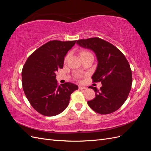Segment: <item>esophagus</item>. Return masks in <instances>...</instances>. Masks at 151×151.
Instances as JSON below:
<instances>
[{"label": "esophagus", "instance_id": "1", "mask_svg": "<svg viewBox=\"0 0 151 151\" xmlns=\"http://www.w3.org/2000/svg\"><path fill=\"white\" fill-rule=\"evenodd\" d=\"M79 89H81V90L86 89V87H84V86H79Z\"/></svg>", "mask_w": 151, "mask_h": 151}]
</instances>
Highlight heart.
<instances>
[{
    "instance_id": "obj_1",
    "label": "heart",
    "mask_w": 151,
    "mask_h": 151,
    "mask_svg": "<svg viewBox=\"0 0 151 151\" xmlns=\"http://www.w3.org/2000/svg\"><path fill=\"white\" fill-rule=\"evenodd\" d=\"M90 54H91V53L88 51H86V50H81V51L80 52V55L81 57H84L85 55H90ZM68 58V55H67L65 58V60H67Z\"/></svg>"
}]
</instances>
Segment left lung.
Wrapping results in <instances>:
<instances>
[{
  "instance_id": "8db88e82",
  "label": "left lung",
  "mask_w": 151,
  "mask_h": 151,
  "mask_svg": "<svg viewBox=\"0 0 151 151\" xmlns=\"http://www.w3.org/2000/svg\"><path fill=\"white\" fill-rule=\"evenodd\" d=\"M77 44L95 53L98 65L92 76L94 82H101L96 97L88 101L89 107L101 115L111 113L125 102L131 89L132 74L129 62L119 50L99 38L77 40Z\"/></svg>"
}]
</instances>
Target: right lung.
Here are the masks:
<instances>
[{
    "instance_id": "obj_1",
    "label": "right lung",
    "mask_w": 151,
    "mask_h": 151,
    "mask_svg": "<svg viewBox=\"0 0 151 151\" xmlns=\"http://www.w3.org/2000/svg\"><path fill=\"white\" fill-rule=\"evenodd\" d=\"M76 41L53 40L45 43L27 59L22 70L24 94L33 108L45 116L58 115L67 107L78 86L70 83L58 86L56 72L62 68L67 52Z\"/></svg>"
}]
</instances>
